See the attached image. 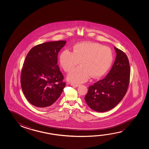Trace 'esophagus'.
Masks as SVG:
<instances>
[{
	"mask_svg": "<svg viewBox=\"0 0 149 149\" xmlns=\"http://www.w3.org/2000/svg\"><path fill=\"white\" fill-rule=\"evenodd\" d=\"M71 85L72 86H73V87H78V86H79V85H77V84H71Z\"/></svg>",
	"mask_w": 149,
	"mask_h": 149,
	"instance_id": "obj_1",
	"label": "esophagus"
}]
</instances>
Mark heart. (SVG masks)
Returning <instances> with one entry per match:
<instances>
[{"label": "heart", "mask_w": 149, "mask_h": 149, "mask_svg": "<svg viewBox=\"0 0 149 149\" xmlns=\"http://www.w3.org/2000/svg\"><path fill=\"white\" fill-rule=\"evenodd\" d=\"M112 52L107 47L95 42H84L75 45L73 52L65 50L59 57L61 67L69 72L79 61L81 66L68 74L67 79L70 83H85L92 76L99 78L104 75L112 63Z\"/></svg>", "instance_id": "1"}]
</instances>
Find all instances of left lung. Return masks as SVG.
Segmentation results:
<instances>
[{"label":"left lung","mask_w":149,"mask_h":149,"mask_svg":"<svg viewBox=\"0 0 149 149\" xmlns=\"http://www.w3.org/2000/svg\"><path fill=\"white\" fill-rule=\"evenodd\" d=\"M116 56L112 68L104 78L88 89L86 102L96 112H104L113 109L127 92L130 78V65L127 56L114 47Z\"/></svg>","instance_id":"1"}]
</instances>
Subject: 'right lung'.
Masks as SVG:
<instances>
[{
  "instance_id": "add662e5",
  "label": "right lung",
  "mask_w": 149,
  "mask_h": 149,
  "mask_svg": "<svg viewBox=\"0 0 149 149\" xmlns=\"http://www.w3.org/2000/svg\"><path fill=\"white\" fill-rule=\"evenodd\" d=\"M66 42L60 40L39 44L26 56L21 76V87L28 101L37 107L54 104L65 87L57 63L58 53Z\"/></svg>"
}]
</instances>
